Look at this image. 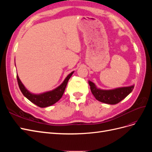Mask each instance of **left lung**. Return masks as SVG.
<instances>
[{"label":"left lung","instance_id":"1","mask_svg":"<svg viewBox=\"0 0 152 152\" xmlns=\"http://www.w3.org/2000/svg\"><path fill=\"white\" fill-rule=\"evenodd\" d=\"M88 82L91 93L95 98L101 102L110 104H115L121 102L131 93L134 87V85H132L127 87H118L113 89L104 90L98 88L93 82L89 80Z\"/></svg>","mask_w":152,"mask_h":152}]
</instances>
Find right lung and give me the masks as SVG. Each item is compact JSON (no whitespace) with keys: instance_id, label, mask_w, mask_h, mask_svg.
<instances>
[{"instance_id":"1","label":"right lung","mask_w":152,"mask_h":152,"mask_svg":"<svg viewBox=\"0 0 152 152\" xmlns=\"http://www.w3.org/2000/svg\"><path fill=\"white\" fill-rule=\"evenodd\" d=\"M73 72H74V71L71 72L66 77V79L64 80L63 83L60 86L57 87L56 89L50 91L45 92V93L41 94H34L30 93L29 91L26 89L25 86L23 84L18 75H17V80L18 86H19L23 94L28 100H30L31 103L37 105L38 107L40 108H45L54 104L61 99L64 92H65L68 80L70 79Z\"/></svg>"}]
</instances>
